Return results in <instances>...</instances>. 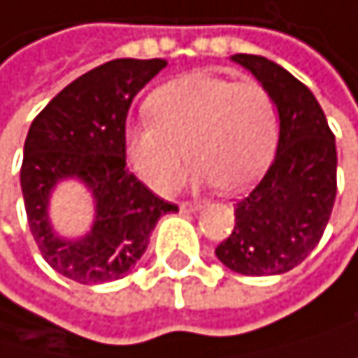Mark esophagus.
I'll list each match as a JSON object with an SVG mask.
<instances>
[{"label": "esophagus", "instance_id": "34e87169", "mask_svg": "<svg viewBox=\"0 0 358 358\" xmlns=\"http://www.w3.org/2000/svg\"><path fill=\"white\" fill-rule=\"evenodd\" d=\"M200 209V204L198 202H182L180 204V211L182 213H194V211H198Z\"/></svg>", "mask_w": 358, "mask_h": 358}]
</instances>
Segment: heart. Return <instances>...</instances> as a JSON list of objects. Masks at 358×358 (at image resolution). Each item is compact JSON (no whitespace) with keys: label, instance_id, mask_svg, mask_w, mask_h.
<instances>
[{"label":"heart","instance_id":"heart-1","mask_svg":"<svg viewBox=\"0 0 358 358\" xmlns=\"http://www.w3.org/2000/svg\"><path fill=\"white\" fill-rule=\"evenodd\" d=\"M149 116L125 129V154L158 194L180 187L187 158L198 182L240 194L266 169L280 131L266 87L213 72H189L158 87L149 96Z\"/></svg>","mask_w":358,"mask_h":358}]
</instances>
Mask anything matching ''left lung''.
<instances>
[{
    "label": "left lung",
    "mask_w": 358,
    "mask_h": 358,
    "mask_svg": "<svg viewBox=\"0 0 358 358\" xmlns=\"http://www.w3.org/2000/svg\"><path fill=\"white\" fill-rule=\"evenodd\" d=\"M271 92L280 112V145L262 180L235 204V227L215 248L240 275H280L313 253L337 198V147L315 94L277 63L235 55Z\"/></svg>",
    "instance_id": "left-lung-1"
}]
</instances>
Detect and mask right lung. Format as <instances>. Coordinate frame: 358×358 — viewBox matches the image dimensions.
Listing matches in <instances>:
<instances>
[{
	"mask_svg": "<svg viewBox=\"0 0 358 358\" xmlns=\"http://www.w3.org/2000/svg\"><path fill=\"white\" fill-rule=\"evenodd\" d=\"M167 66L162 59H114L63 87L32 120L21 191L32 238L57 273L78 284L120 280L149 244L160 215L178 211L136 178L125 160L134 96ZM76 175L97 198V222L83 241L63 243L47 224V196Z\"/></svg>",
	"mask_w": 358,
	"mask_h": 358,
	"instance_id": "right-lung-1",
	"label": "right lung"
}]
</instances>
